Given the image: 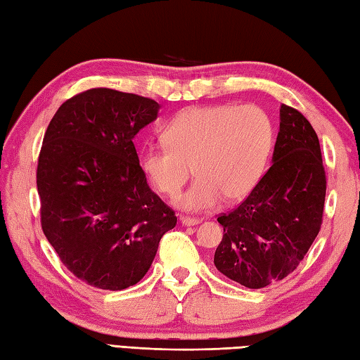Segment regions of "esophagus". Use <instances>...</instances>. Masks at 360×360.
<instances>
[{
    "label": "esophagus",
    "mask_w": 360,
    "mask_h": 360,
    "mask_svg": "<svg viewBox=\"0 0 360 360\" xmlns=\"http://www.w3.org/2000/svg\"><path fill=\"white\" fill-rule=\"evenodd\" d=\"M179 221H181V223L182 224H184V226H198V224H200L201 223V219L200 218H190V217H181L179 218Z\"/></svg>",
    "instance_id": "esophagus-1"
}]
</instances>
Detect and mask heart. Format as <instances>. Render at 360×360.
I'll return each instance as SVG.
<instances>
[{
	"label": "heart",
	"instance_id": "heart-1",
	"mask_svg": "<svg viewBox=\"0 0 360 360\" xmlns=\"http://www.w3.org/2000/svg\"><path fill=\"white\" fill-rule=\"evenodd\" d=\"M165 143L148 145L139 167L151 186L173 196L198 178L174 205L186 212L210 210L223 201L248 198L266 170L274 125L257 105L190 106L164 129Z\"/></svg>",
	"mask_w": 360,
	"mask_h": 360
}]
</instances>
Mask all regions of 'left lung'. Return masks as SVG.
Wrapping results in <instances>:
<instances>
[{
	"mask_svg": "<svg viewBox=\"0 0 360 360\" xmlns=\"http://www.w3.org/2000/svg\"><path fill=\"white\" fill-rule=\"evenodd\" d=\"M325 193L314 128L302 112L281 105L272 165L246 201L218 218L224 235L213 258L217 269L250 289L288 277L320 231Z\"/></svg>",
	"mask_w": 360,
	"mask_h": 360,
	"instance_id": "8db88e82",
	"label": "left lung"
}]
</instances>
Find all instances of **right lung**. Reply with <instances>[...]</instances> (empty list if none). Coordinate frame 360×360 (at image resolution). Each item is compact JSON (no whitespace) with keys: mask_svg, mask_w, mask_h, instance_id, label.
Segmentation results:
<instances>
[{"mask_svg":"<svg viewBox=\"0 0 360 360\" xmlns=\"http://www.w3.org/2000/svg\"><path fill=\"white\" fill-rule=\"evenodd\" d=\"M158 102L94 88L57 110L38 158L41 227L75 277L122 290L148 272L174 212L151 192L133 139Z\"/></svg>","mask_w":360,"mask_h":360,"instance_id":"obj_1","label":"right lung"}]
</instances>
